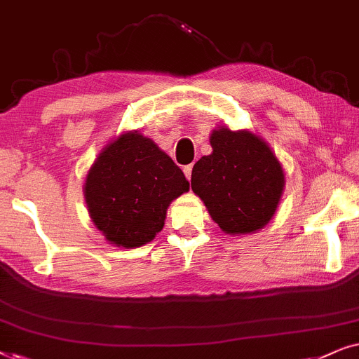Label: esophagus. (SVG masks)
<instances>
[{"instance_id": "34e87169", "label": "esophagus", "mask_w": 359, "mask_h": 359, "mask_svg": "<svg viewBox=\"0 0 359 359\" xmlns=\"http://www.w3.org/2000/svg\"><path fill=\"white\" fill-rule=\"evenodd\" d=\"M192 169H194L192 164H189V165L184 167V174H185V177H187L189 182H190V179H192Z\"/></svg>"}]
</instances>
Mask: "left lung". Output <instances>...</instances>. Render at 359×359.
I'll list each match as a JSON object with an SVG mask.
<instances>
[{
    "mask_svg": "<svg viewBox=\"0 0 359 359\" xmlns=\"http://www.w3.org/2000/svg\"><path fill=\"white\" fill-rule=\"evenodd\" d=\"M213 152L192 170V190L213 222L231 235L261 229L274 215L284 172L269 146L248 131H213Z\"/></svg>",
    "mask_w": 359,
    "mask_h": 359,
    "instance_id": "left-lung-1",
    "label": "left lung"
}]
</instances>
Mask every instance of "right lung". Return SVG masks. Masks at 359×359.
<instances>
[{"label": "right lung", "instance_id": "right-lung-1", "mask_svg": "<svg viewBox=\"0 0 359 359\" xmlns=\"http://www.w3.org/2000/svg\"><path fill=\"white\" fill-rule=\"evenodd\" d=\"M187 190L179 165L135 131L98 156L87 175L85 198L95 226L109 243L136 248L161 231L169 203Z\"/></svg>", "mask_w": 359, "mask_h": 359}]
</instances>
